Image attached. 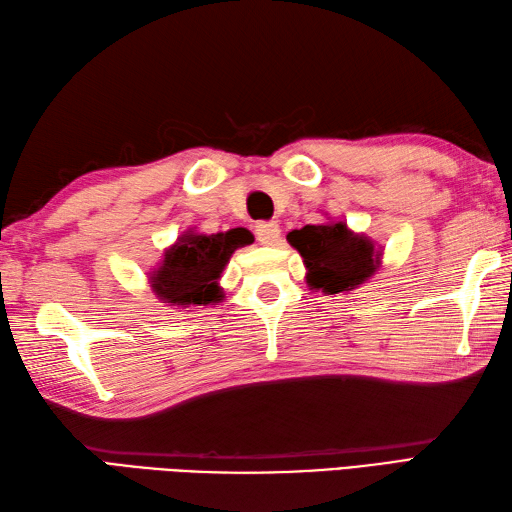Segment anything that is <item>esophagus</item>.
Masks as SVG:
<instances>
[{
	"instance_id": "esophagus-1",
	"label": "esophagus",
	"mask_w": 512,
	"mask_h": 512,
	"mask_svg": "<svg viewBox=\"0 0 512 512\" xmlns=\"http://www.w3.org/2000/svg\"><path fill=\"white\" fill-rule=\"evenodd\" d=\"M255 235L266 246H277L281 239V228L277 222H259L255 226Z\"/></svg>"
}]
</instances>
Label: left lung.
I'll list each match as a JSON object with an SVG mask.
<instances>
[{
	"label": "left lung",
	"instance_id": "left-lung-1",
	"mask_svg": "<svg viewBox=\"0 0 512 512\" xmlns=\"http://www.w3.org/2000/svg\"><path fill=\"white\" fill-rule=\"evenodd\" d=\"M306 264L310 290L325 295L350 292L376 275L383 248L363 233H354L345 222L308 224L286 235Z\"/></svg>",
	"mask_w": 512,
	"mask_h": 512
}]
</instances>
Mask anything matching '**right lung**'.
<instances>
[{
  "mask_svg": "<svg viewBox=\"0 0 512 512\" xmlns=\"http://www.w3.org/2000/svg\"><path fill=\"white\" fill-rule=\"evenodd\" d=\"M253 244L246 228H231L226 233H195L189 228L173 242L158 268L149 273L154 295L176 308L217 306L224 299L220 277L237 248Z\"/></svg>",
  "mask_w": 512,
  "mask_h": 512,
  "instance_id": "right-lung-1",
  "label": "right lung"
}]
</instances>
